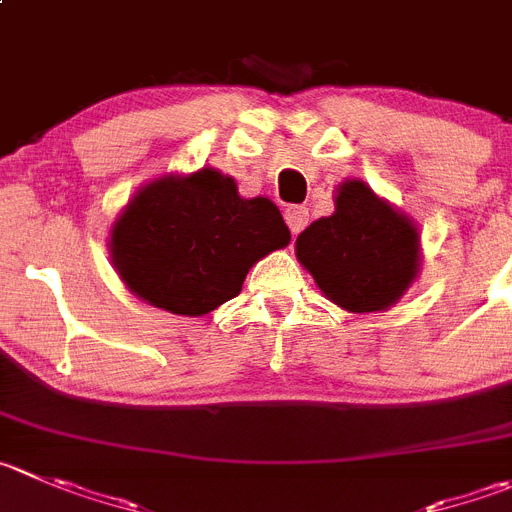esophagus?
Here are the masks:
<instances>
[{
	"instance_id": "34e87169",
	"label": "esophagus",
	"mask_w": 512,
	"mask_h": 512,
	"mask_svg": "<svg viewBox=\"0 0 512 512\" xmlns=\"http://www.w3.org/2000/svg\"><path fill=\"white\" fill-rule=\"evenodd\" d=\"M285 220L287 225H290L292 235H300V232L307 227V222H310V210L300 205H292L285 210Z\"/></svg>"
}]
</instances>
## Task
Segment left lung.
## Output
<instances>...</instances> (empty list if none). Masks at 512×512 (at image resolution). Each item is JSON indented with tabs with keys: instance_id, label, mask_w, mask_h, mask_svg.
Returning a JSON list of instances; mask_svg holds the SVG:
<instances>
[{
	"instance_id": "left-lung-1",
	"label": "left lung",
	"mask_w": 512,
	"mask_h": 512,
	"mask_svg": "<svg viewBox=\"0 0 512 512\" xmlns=\"http://www.w3.org/2000/svg\"><path fill=\"white\" fill-rule=\"evenodd\" d=\"M295 255L322 295L357 315L385 312L418 280L420 227L362 180L335 190V212L297 235Z\"/></svg>"
}]
</instances>
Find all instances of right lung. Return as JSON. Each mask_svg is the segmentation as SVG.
Listing matches in <instances>:
<instances>
[{
  "mask_svg": "<svg viewBox=\"0 0 512 512\" xmlns=\"http://www.w3.org/2000/svg\"><path fill=\"white\" fill-rule=\"evenodd\" d=\"M290 245L267 197H242L215 167L167 172L142 185L109 230L124 287L172 315L202 317L240 295L255 262Z\"/></svg>",
  "mask_w": 512,
  "mask_h": 512,
  "instance_id": "right-lung-1",
  "label": "right lung"
}]
</instances>
